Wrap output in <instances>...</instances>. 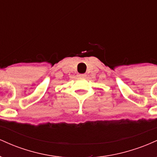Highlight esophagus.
<instances>
[{
	"label": "esophagus",
	"mask_w": 157,
	"mask_h": 157,
	"mask_svg": "<svg viewBox=\"0 0 157 157\" xmlns=\"http://www.w3.org/2000/svg\"><path fill=\"white\" fill-rule=\"evenodd\" d=\"M79 77H86V74H78V75H77Z\"/></svg>",
	"instance_id": "obj_1"
}]
</instances>
